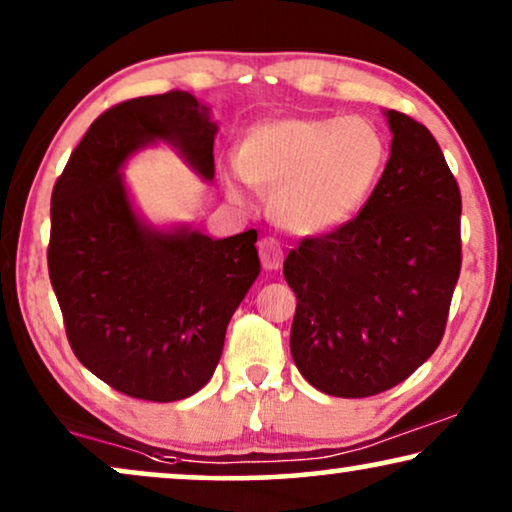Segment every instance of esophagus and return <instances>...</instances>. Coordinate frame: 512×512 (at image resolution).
<instances>
[{"label":"esophagus","mask_w":512,"mask_h":512,"mask_svg":"<svg viewBox=\"0 0 512 512\" xmlns=\"http://www.w3.org/2000/svg\"><path fill=\"white\" fill-rule=\"evenodd\" d=\"M258 254H261V263L265 270H279L284 263V251L279 247L275 237H263L258 242Z\"/></svg>","instance_id":"obj_1"}]
</instances>
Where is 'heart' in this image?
Returning <instances> with one entry per match:
<instances>
[{
	"instance_id": "b5f03b06",
	"label": "heart",
	"mask_w": 512,
	"mask_h": 512,
	"mask_svg": "<svg viewBox=\"0 0 512 512\" xmlns=\"http://www.w3.org/2000/svg\"><path fill=\"white\" fill-rule=\"evenodd\" d=\"M387 158V139L368 118H279L244 137L221 179L233 200H244L247 181L256 184L291 233L326 235L361 212Z\"/></svg>"
}]
</instances>
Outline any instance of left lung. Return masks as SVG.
<instances>
[{
    "mask_svg": "<svg viewBox=\"0 0 512 512\" xmlns=\"http://www.w3.org/2000/svg\"><path fill=\"white\" fill-rule=\"evenodd\" d=\"M391 153L356 219L284 261L296 293L291 356L328 396L363 398L436 352L461 270V195L429 130L384 111Z\"/></svg>",
    "mask_w": 512,
    "mask_h": 512,
    "instance_id": "obj_1",
    "label": "left lung"
}]
</instances>
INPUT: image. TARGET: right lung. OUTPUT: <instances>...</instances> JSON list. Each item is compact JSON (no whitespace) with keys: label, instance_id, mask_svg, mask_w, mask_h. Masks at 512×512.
Returning a JSON list of instances; mask_svg holds the SVG:
<instances>
[{"label":"right lung","instance_id":"obj_1","mask_svg":"<svg viewBox=\"0 0 512 512\" xmlns=\"http://www.w3.org/2000/svg\"><path fill=\"white\" fill-rule=\"evenodd\" d=\"M216 132L191 93L135 97L90 125L55 181L48 275L69 345L132 398L172 403L205 387L261 272L256 230L214 240L186 223L153 226L125 184V163L158 144L212 184Z\"/></svg>","mask_w":512,"mask_h":512}]
</instances>
